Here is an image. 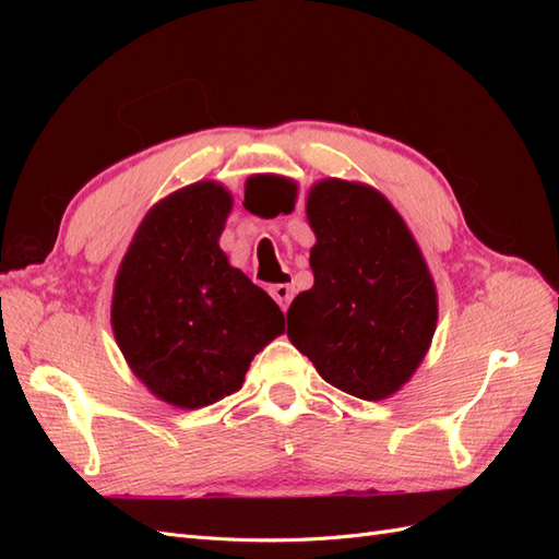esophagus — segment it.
Listing matches in <instances>:
<instances>
[{
  "mask_svg": "<svg viewBox=\"0 0 559 559\" xmlns=\"http://www.w3.org/2000/svg\"><path fill=\"white\" fill-rule=\"evenodd\" d=\"M270 296H273L277 300V306L286 312V308H289V302L294 298V286L292 284H273L270 286Z\"/></svg>",
  "mask_w": 559,
  "mask_h": 559,
  "instance_id": "obj_1",
  "label": "esophagus"
}]
</instances>
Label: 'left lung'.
I'll list each match as a JSON object with an SVG mask.
<instances>
[{
	"instance_id": "obj_1",
	"label": "left lung",
	"mask_w": 559,
	"mask_h": 559,
	"mask_svg": "<svg viewBox=\"0 0 559 559\" xmlns=\"http://www.w3.org/2000/svg\"><path fill=\"white\" fill-rule=\"evenodd\" d=\"M273 183L280 210H294L296 186ZM314 284L294 298L286 333L317 373L364 401L396 394L429 352L438 321L436 284L401 214L380 191L359 181L321 179L308 193Z\"/></svg>"
}]
</instances>
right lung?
<instances>
[{
    "instance_id": "1",
    "label": "right lung",
    "mask_w": 559,
    "mask_h": 559,
    "mask_svg": "<svg viewBox=\"0 0 559 559\" xmlns=\"http://www.w3.org/2000/svg\"><path fill=\"white\" fill-rule=\"evenodd\" d=\"M233 198L198 181L148 210L118 267L111 326L132 373L183 411L238 392L284 333L277 302L233 267L218 238Z\"/></svg>"
}]
</instances>
